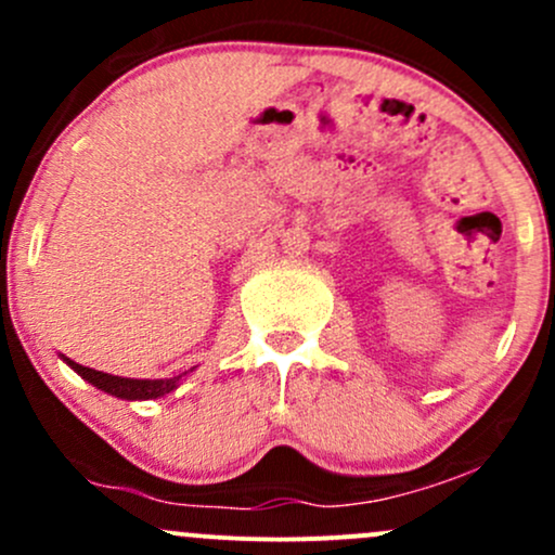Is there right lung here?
Segmentation results:
<instances>
[{
	"label": "right lung",
	"instance_id": "right-lung-1",
	"mask_svg": "<svg viewBox=\"0 0 555 555\" xmlns=\"http://www.w3.org/2000/svg\"><path fill=\"white\" fill-rule=\"evenodd\" d=\"M62 360H65L75 373L82 375V378H86L91 386L101 388V391L112 393V397H117V399H127V401L167 397V393H171L177 386H180V380H182V375H184V373H180V375H171V378H156V380H149V378H122V375L93 371V367L80 365V362L69 360V358H65V354H62Z\"/></svg>",
	"mask_w": 555,
	"mask_h": 555
}]
</instances>
